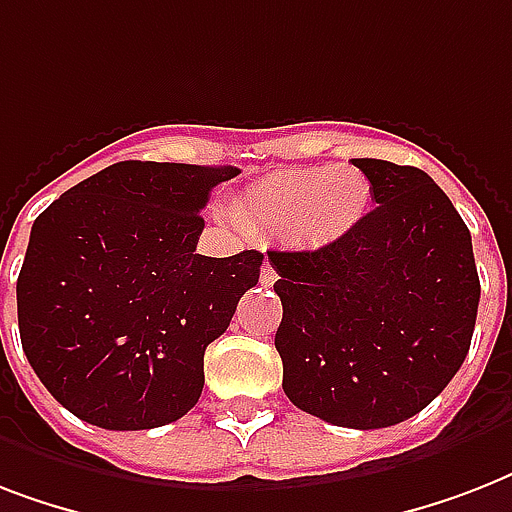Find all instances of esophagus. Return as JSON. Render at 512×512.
Masks as SVG:
<instances>
[{"label":"esophagus","instance_id":"34e87169","mask_svg":"<svg viewBox=\"0 0 512 512\" xmlns=\"http://www.w3.org/2000/svg\"><path fill=\"white\" fill-rule=\"evenodd\" d=\"M276 279H279V273L273 271V265L268 263V260H265L263 268H260V281H263L265 287H271V284H273V281H276Z\"/></svg>","mask_w":512,"mask_h":512}]
</instances>
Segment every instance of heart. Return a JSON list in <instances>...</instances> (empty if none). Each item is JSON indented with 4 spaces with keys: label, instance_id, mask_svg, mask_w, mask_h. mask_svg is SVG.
I'll return each mask as SVG.
<instances>
[{
    "label": "heart",
    "instance_id": "obj_1",
    "mask_svg": "<svg viewBox=\"0 0 512 512\" xmlns=\"http://www.w3.org/2000/svg\"><path fill=\"white\" fill-rule=\"evenodd\" d=\"M372 185L356 167H303L263 177L233 201L244 231L289 233L303 247L345 239L369 212Z\"/></svg>",
    "mask_w": 512,
    "mask_h": 512
}]
</instances>
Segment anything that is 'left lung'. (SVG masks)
Masks as SVG:
<instances>
[{
    "label": "left lung",
    "mask_w": 512,
    "mask_h": 512,
    "mask_svg": "<svg viewBox=\"0 0 512 512\" xmlns=\"http://www.w3.org/2000/svg\"><path fill=\"white\" fill-rule=\"evenodd\" d=\"M377 207L329 247L268 252L284 316L281 388L297 409L340 425L388 428L449 385L476 327L468 225L417 167L353 159Z\"/></svg>",
    "instance_id": "1"
}]
</instances>
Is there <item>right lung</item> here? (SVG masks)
Wrapping results in <instances>:
<instances>
[{
  "instance_id": "add662e5",
  "label": "right lung",
  "mask_w": 512,
  "mask_h": 512,
  "mask_svg": "<svg viewBox=\"0 0 512 512\" xmlns=\"http://www.w3.org/2000/svg\"><path fill=\"white\" fill-rule=\"evenodd\" d=\"M236 167L119 162L34 220L18 327L36 377L79 420L148 430L204 388V350L260 279L263 255H196L212 188Z\"/></svg>"
}]
</instances>
